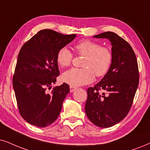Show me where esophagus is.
I'll return each mask as SVG.
<instances>
[{
	"instance_id": "esophagus-1",
	"label": "esophagus",
	"mask_w": 150,
	"mask_h": 150,
	"mask_svg": "<svg viewBox=\"0 0 150 150\" xmlns=\"http://www.w3.org/2000/svg\"><path fill=\"white\" fill-rule=\"evenodd\" d=\"M76 89H77L76 87H74V86H70V91H71V93H73V91H75Z\"/></svg>"
}]
</instances>
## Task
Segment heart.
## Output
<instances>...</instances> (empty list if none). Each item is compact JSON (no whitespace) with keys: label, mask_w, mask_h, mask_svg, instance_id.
I'll return each instance as SVG.
<instances>
[{"label":"heart","mask_w":150,"mask_h":150,"mask_svg":"<svg viewBox=\"0 0 150 150\" xmlns=\"http://www.w3.org/2000/svg\"><path fill=\"white\" fill-rule=\"evenodd\" d=\"M77 52L85 57L82 62L84 69H71L62 75L64 82L73 86L91 83L96 76L102 77L109 71L112 62V54L107 48L90 40L81 41L75 45ZM57 62L62 67L71 64L73 54L67 47H62L57 53Z\"/></svg>","instance_id":"1"}]
</instances>
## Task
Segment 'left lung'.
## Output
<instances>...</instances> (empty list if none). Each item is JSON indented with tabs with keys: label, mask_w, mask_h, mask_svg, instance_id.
Masks as SVG:
<instances>
[{
	"label": "left lung",
	"mask_w": 150,
	"mask_h": 150,
	"mask_svg": "<svg viewBox=\"0 0 150 150\" xmlns=\"http://www.w3.org/2000/svg\"><path fill=\"white\" fill-rule=\"evenodd\" d=\"M93 37L110 41L112 62L103 78L87 89L85 111L92 123L107 128L120 122L129 111L139 82L138 63L132 46L115 33L106 32Z\"/></svg>",
	"instance_id": "obj_1"
}]
</instances>
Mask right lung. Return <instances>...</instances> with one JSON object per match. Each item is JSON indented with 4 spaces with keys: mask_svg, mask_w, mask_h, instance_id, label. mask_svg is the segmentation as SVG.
<instances>
[{
    "mask_svg": "<svg viewBox=\"0 0 150 150\" xmlns=\"http://www.w3.org/2000/svg\"><path fill=\"white\" fill-rule=\"evenodd\" d=\"M76 35H64L52 30H40L25 43L18 53L13 87L20 114L38 127H45L57 120L70 92L64 83L48 93L59 75L57 53L71 43Z\"/></svg>",
    "mask_w": 150,
    "mask_h": 150,
    "instance_id": "obj_1",
    "label": "right lung"
}]
</instances>
